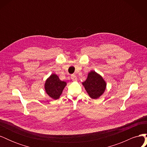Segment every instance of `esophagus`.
Masks as SVG:
<instances>
[{
    "instance_id": "esophagus-1",
    "label": "esophagus",
    "mask_w": 147,
    "mask_h": 147,
    "mask_svg": "<svg viewBox=\"0 0 147 147\" xmlns=\"http://www.w3.org/2000/svg\"><path fill=\"white\" fill-rule=\"evenodd\" d=\"M70 78H71V79L73 81H76L77 80V77L75 76V75H71Z\"/></svg>"
}]
</instances>
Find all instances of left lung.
I'll use <instances>...</instances> for the list:
<instances>
[{
    "label": "left lung",
    "mask_w": 147,
    "mask_h": 147,
    "mask_svg": "<svg viewBox=\"0 0 147 147\" xmlns=\"http://www.w3.org/2000/svg\"><path fill=\"white\" fill-rule=\"evenodd\" d=\"M82 84L89 96L92 99L99 97L103 94L106 88V83L104 79L94 71L89 73L86 81Z\"/></svg>",
    "instance_id": "left-lung-1"
}]
</instances>
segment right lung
I'll return each instance as SVG.
<instances>
[{
	"label": "right lung",
	"instance_id": "add662e5",
	"mask_svg": "<svg viewBox=\"0 0 147 147\" xmlns=\"http://www.w3.org/2000/svg\"><path fill=\"white\" fill-rule=\"evenodd\" d=\"M66 85V83L60 80L59 77L55 74H52L48 78L45 84V91L51 98L54 99H58L63 89Z\"/></svg>",
	"mask_w": 147,
	"mask_h": 147
}]
</instances>
